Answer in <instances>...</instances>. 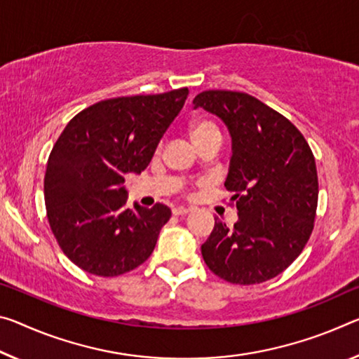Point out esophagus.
Returning a JSON list of instances; mask_svg holds the SVG:
<instances>
[{
	"label": "esophagus",
	"mask_w": 359,
	"mask_h": 359,
	"mask_svg": "<svg viewBox=\"0 0 359 359\" xmlns=\"http://www.w3.org/2000/svg\"><path fill=\"white\" fill-rule=\"evenodd\" d=\"M191 209H189V208H184V206H177V208H174L172 209V214L174 215H187L190 212Z\"/></svg>",
	"instance_id": "34e87169"
}]
</instances>
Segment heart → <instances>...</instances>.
<instances>
[{
	"instance_id": "b5f03b06",
	"label": "heart",
	"mask_w": 359,
	"mask_h": 359,
	"mask_svg": "<svg viewBox=\"0 0 359 359\" xmlns=\"http://www.w3.org/2000/svg\"><path fill=\"white\" fill-rule=\"evenodd\" d=\"M190 137L193 140V144L201 139H206L210 137V135H220L217 126H215L214 123L208 121V119H198V121H193L190 124Z\"/></svg>"
}]
</instances>
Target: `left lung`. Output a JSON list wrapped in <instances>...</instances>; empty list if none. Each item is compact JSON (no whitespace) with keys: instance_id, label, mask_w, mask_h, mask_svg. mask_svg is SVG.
<instances>
[{"instance_id":"obj_1","label":"left lung","mask_w":359,"mask_h":359,"mask_svg":"<svg viewBox=\"0 0 359 359\" xmlns=\"http://www.w3.org/2000/svg\"><path fill=\"white\" fill-rule=\"evenodd\" d=\"M193 108L229 129L231 156L226 190L238 220L215 219L201 246L209 270L233 284H259L287 269L311 235L318 204L316 164L300 130L252 95L204 90Z\"/></svg>"}]
</instances>
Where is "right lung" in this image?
Segmentation results:
<instances>
[{
  "mask_svg": "<svg viewBox=\"0 0 359 359\" xmlns=\"http://www.w3.org/2000/svg\"><path fill=\"white\" fill-rule=\"evenodd\" d=\"M189 89L99 102L67 124L53 147L44 201L62 251L79 269L118 276L150 257L170 209L126 208V174L149 166Z\"/></svg>",
  "mask_w": 359,
  "mask_h": 359,
  "instance_id": "1",
  "label": "right lung"
}]
</instances>
